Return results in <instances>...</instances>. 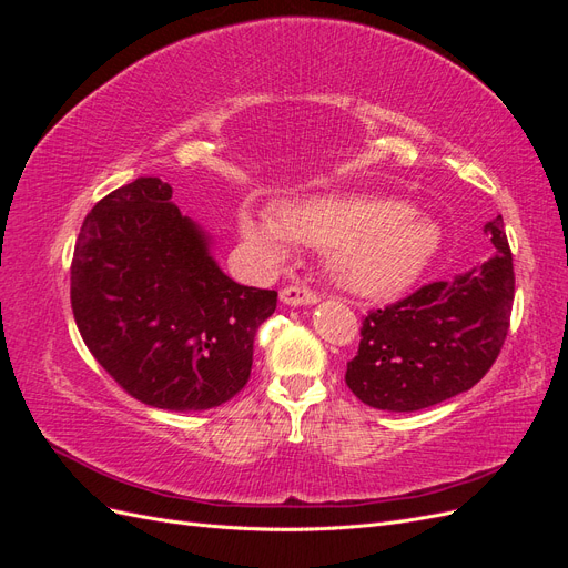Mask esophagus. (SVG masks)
I'll use <instances>...</instances> for the list:
<instances>
[{
	"label": "esophagus",
	"instance_id": "34e87169",
	"mask_svg": "<svg viewBox=\"0 0 568 568\" xmlns=\"http://www.w3.org/2000/svg\"><path fill=\"white\" fill-rule=\"evenodd\" d=\"M280 298H282L284 305H313V303H317V294H315V291L303 286V284L284 286Z\"/></svg>",
	"mask_w": 568,
	"mask_h": 568
}]
</instances>
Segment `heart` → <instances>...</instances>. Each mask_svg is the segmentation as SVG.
Segmentation results:
<instances>
[{
	"mask_svg": "<svg viewBox=\"0 0 568 568\" xmlns=\"http://www.w3.org/2000/svg\"><path fill=\"white\" fill-rule=\"evenodd\" d=\"M236 227L265 255H284L296 242L326 246L336 282L363 296L398 294L440 246L436 222L403 201L367 194H320L286 201L282 209L244 203Z\"/></svg>",
	"mask_w": 568,
	"mask_h": 568,
	"instance_id": "1",
	"label": "heart"
}]
</instances>
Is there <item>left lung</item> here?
Segmentation results:
<instances>
[{
  "mask_svg": "<svg viewBox=\"0 0 568 568\" xmlns=\"http://www.w3.org/2000/svg\"><path fill=\"white\" fill-rule=\"evenodd\" d=\"M495 255L453 282H432L372 311L346 384L376 409L417 412L469 390L500 355L514 303L503 215L486 225Z\"/></svg>",
  "mask_w": 568,
  "mask_h": 568,
  "instance_id": "obj_1",
  "label": "left lung"
}]
</instances>
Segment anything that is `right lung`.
I'll return each instance as SVG.
<instances>
[{"label": "right lung", "mask_w": 568, "mask_h": 568, "mask_svg": "<svg viewBox=\"0 0 568 568\" xmlns=\"http://www.w3.org/2000/svg\"><path fill=\"white\" fill-rule=\"evenodd\" d=\"M170 199L168 182L136 178L94 205L75 242L71 305L84 346L120 388L151 407L199 412L246 386L277 291L230 280L209 234Z\"/></svg>", "instance_id": "1"}]
</instances>
